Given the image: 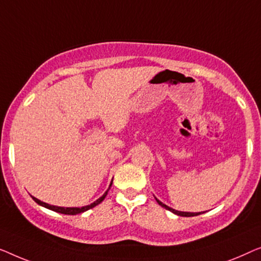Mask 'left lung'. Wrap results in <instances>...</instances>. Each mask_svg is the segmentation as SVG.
<instances>
[{
  "label": "left lung",
  "mask_w": 261,
  "mask_h": 261,
  "mask_svg": "<svg viewBox=\"0 0 261 261\" xmlns=\"http://www.w3.org/2000/svg\"><path fill=\"white\" fill-rule=\"evenodd\" d=\"M156 199V197H155ZM156 201H157V203H159L160 205H162L163 208H166V209H168V211H170L171 213H174V214H176V215H178V216H187V218H189V216H196V215H200L201 213H189V212H179V211H175V209H172V208H170V207H168L167 204H164L163 202H161V201L159 200V199H156ZM204 213V212H203Z\"/></svg>",
  "instance_id": "left-lung-1"
}]
</instances>
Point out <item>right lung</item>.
<instances>
[{
	"label": "right lung",
	"instance_id": "add662e5",
	"mask_svg": "<svg viewBox=\"0 0 261 261\" xmlns=\"http://www.w3.org/2000/svg\"><path fill=\"white\" fill-rule=\"evenodd\" d=\"M111 186H112V182H111V185H110V187H111ZM110 187H109V189H110ZM109 189L106 190V192L104 193V195H102L101 197H99L97 201H94L93 203H91L89 205H84V207H58V205H52V204H48V203H46V202H42V201L38 200V199H36V197H33V200H34L38 204L42 205V207H45L47 209H50V211H53V212L61 213V214H66V215H75V214H80V213H84V212L89 211V209L93 208L97 204L100 203L101 201L105 199L106 195H108Z\"/></svg>",
	"mask_w": 261,
	"mask_h": 261
}]
</instances>
